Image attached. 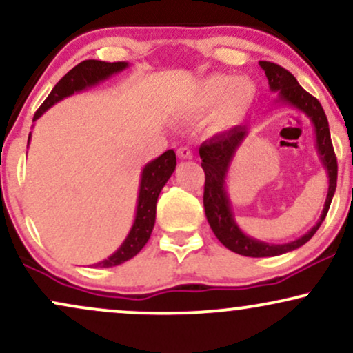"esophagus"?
<instances>
[{
	"mask_svg": "<svg viewBox=\"0 0 353 353\" xmlns=\"http://www.w3.org/2000/svg\"><path fill=\"white\" fill-rule=\"evenodd\" d=\"M177 156H179L181 159H192L194 154H192V151H190L189 148H185V145H184V148L177 149Z\"/></svg>",
	"mask_w": 353,
	"mask_h": 353,
	"instance_id": "1",
	"label": "esophagus"
}]
</instances>
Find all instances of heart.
Instances as JSON below:
<instances>
[{"instance_id": "obj_1", "label": "heart", "mask_w": 353, "mask_h": 353, "mask_svg": "<svg viewBox=\"0 0 353 353\" xmlns=\"http://www.w3.org/2000/svg\"><path fill=\"white\" fill-rule=\"evenodd\" d=\"M255 99V88L249 79L214 74L199 81L182 111L188 116H199L210 110L208 124L212 131H224L244 119Z\"/></svg>"}]
</instances>
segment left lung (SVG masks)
I'll list each match as a JSON object with an SVG mask.
<instances>
[{
    "label": "left lung",
    "mask_w": 353,
    "mask_h": 353,
    "mask_svg": "<svg viewBox=\"0 0 353 353\" xmlns=\"http://www.w3.org/2000/svg\"><path fill=\"white\" fill-rule=\"evenodd\" d=\"M259 64L265 71L270 91L277 92V103L287 104V106H292L297 111L303 112L314 124L315 148H317L320 163L325 168L327 176H329V190H327V199L319 222L302 237L295 239L292 242H287V244H269V242L257 241V239L249 237L247 234L242 232L236 219H234L232 208H230L225 179H228L229 168L232 164L237 149L241 148V144L244 143L247 134H249L247 125H236L229 131L221 132V134H216L210 139L204 141L199 148V156L202 159L201 165L205 174V217H208L210 229L216 234V237L229 250L245 255V257H274V255H281L299 249L305 242H309L312 236L317 232L320 224H322L327 212H329L332 197H334L335 188H337V157H335L334 145H332L329 121H327L322 104L297 83L292 72L283 70L279 64L269 63V61H259Z\"/></svg>",
    "instance_id": "left-lung-1"
}]
</instances>
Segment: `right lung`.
I'll return each instance as SVG.
<instances>
[{
    "mask_svg": "<svg viewBox=\"0 0 353 353\" xmlns=\"http://www.w3.org/2000/svg\"><path fill=\"white\" fill-rule=\"evenodd\" d=\"M128 66L129 64L125 61H119V63H106V61L96 59L83 61L78 66L72 68L66 76H63L59 83L52 88L50 96L41 104V108L36 111L33 121L39 119L43 112H46L51 106H54L56 103L68 98V96L83 91L89 86H94L101 81L111 78L116 72L125 70ZM30 139L31 132L30 137H28V144H30ZM174 171H176V152L172 149L161 154L159 157H156L151 163L144 165L143 174H141L139 196H137L136 217L134 222H132V228L119 249L112 255H109L108 259L94 264V267H114L124 264L125 261L139 254L141 249L148 244L154 229V222H156L157 197H159L161 190H163L165 182L169 181Z\"/></svg>",
    "mask_w": 353,
    "mask_h": 353,
    "instance_id": "add662e5",
    "label": "right lung"
}]
</instances>
